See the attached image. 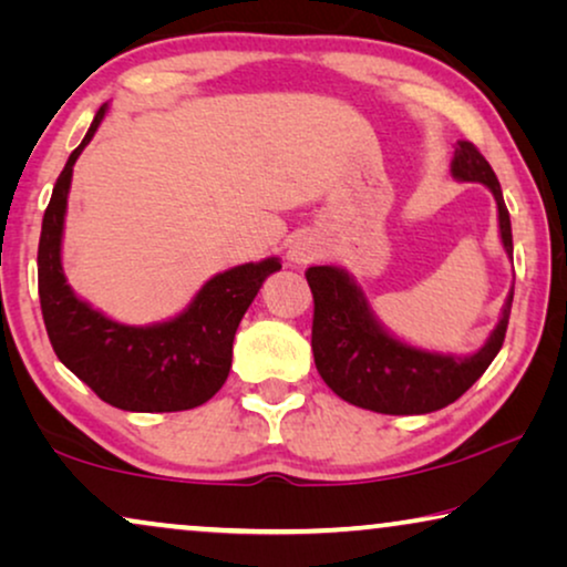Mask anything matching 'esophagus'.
<instances>
[{"label": "esophagus", "mask_w": 567, "mask_h": 567, "mask_svg": "<svg viewBox=\"0 0 567 567\" xmlns=\"http://www.w3.org/2000/svg\"><path fill=\"white\" fill-rule=\"evenodd\" d=\"M320 252H322V250H320V243H317L315 237L299 235V237L291 243V247H289V260L299 262V266H307V262H312Z\"/></svg>", "instance_id": "obj_1"}]
</instances>
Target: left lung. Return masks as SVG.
Returning <instances> with one entry per match:
<instances>
[{"label":"left lung","instance_id":"8db88e82","mask_svg":"<svg viewBox=\"0 0 567 567\" xmlns=\"http://www.w3.org/2000/svg\"><path fill=\"white\" fill-rule=\"evenodd\" d=\"M452 173L460 181L483 183L493 190L503 247L514 255L511 216L501 183L475 144H456ZM305 276L315 299L312 353L317 371L338 398L374 413L423 415L452 405L485 374L506 338L514 289L487 343L475 355L454 359L417 351L386 336L371 317L359 286L340 268L312 266Z\"/></svg>","mask_w":567,"mask_h":567}]
</instances>
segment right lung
I'll list each match as a JSON object with an SVG mask.
<instances>
[{
    "label": "right lung",
    "mask_w": 567,
    "mask_h": 567,
    "mask_svg": "<svg viewBox=\"0 0 567 567\" xmlns=\"http://www.w3.org/2000/svg\"><path fill=\"white\" fill-rule=\"evenodd\" d=\"M105 115L100 107L82 144L69 154L38 243V297L53 353L107 405L131 413H177L212 400L227 382L231 343L239 320L278 258L245 262L214 276L193 305L175 320L152 328H128L84 305L61 270V231L72 167Z\"/></svg>",
    "instance_id": "add662e5"
}]
</instances>
